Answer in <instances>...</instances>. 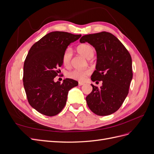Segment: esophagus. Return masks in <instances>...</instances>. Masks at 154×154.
<instances>
[{
  "label": "esophagus",
  "mask_w": 154,
  "mask_h": 154,
  "mask_svg": "<svg viewBox=\"0 0 154 154\" xmlns=\"http://www.w3.org/2000/svg\"><path fill=\"white\" fill-rule=\"evenodd\" d=\"M84 84H85V83H83V82H79V83H78V85H79V86H82V85H84Z\"/></svg>",
  "instance_id": "1"
}]
</instances>
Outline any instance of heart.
I'll list each match as a JSON object with an SVG mask.
<instances>
[{"label":"heart","instance_id":"obj_1","mask_svg":"<svg viewBox=\"0 0 154 154\" xmlns=\"http://www.w3.org/2000/svg\"><path fill=\"white\" fill-rule=\"evenodd\" d=\"M77 51L87 59L92 58L94 54V48L91 45L87 44H81L78 46ZM72 56V53L71 49L67 48L64 51L62 55V62L66 67H69L71 64ZM89 74L90 71H88V70H85V71H76H76L70 72L68 74V76L70 78L73 79V80L82 81Z\"/></svg>","mask_w":154,"mask_h":154}]
</instances>
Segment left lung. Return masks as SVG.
Masks as SVG:
<instances>
[{
    "mask_svg": "<svg viewBox=\"0 0 154 154\" xmlns=\"http://www.w3.org/2000/svg\"><path fill=\"white\" fill-rule=\"evenodd\" d=\"M80 42L95 48L97 60L91 80L103 82L100 88L91 85L92 91L86 97L87 105L96 115H110L120 108L128 94L133 76L131 56L118 38L108 32L84 35Z\"/></svg>",
    "mask_w": 154,
    "mask_h": 154,
    "instance_id": "8db88e82",
    "label": "left lung"
}]
</instances>
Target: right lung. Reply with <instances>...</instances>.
Wrapping results in <instances>:
<instances>
[{"instance_id": "right-lung-1", "label": "right lung", "mask_w": 154, "mask_h": 154, "mask_svg": "<svg viewBox=\"0 0 154 154\" xmlns=\"http://www.w3.org/2000/svg\"><path fill=\"white\" fill-rule=\"evenodd\" d=\"M81 35L53 31L45 35L31 48L24 65V89L30 105L40 114L54 116L66 104L69 90L78 85L72 79L54 82L58 68L63 65L62 55Z\"/></svg>"}]
</instances>
